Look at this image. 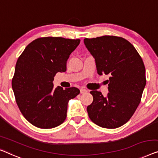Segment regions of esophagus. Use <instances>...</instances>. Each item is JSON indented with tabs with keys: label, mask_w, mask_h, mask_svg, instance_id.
I'll use <instances>...</instances> for the list:
<instances>
[{
	"label": "esophagus",
	"mask_w": 158,
	"mask_h": 158,
	"mask_svg": "<svg viewBox=\"0 0 158 158\" xmlns=\"http://www.w3.org/2000/svg\"><path fill=\"white\" fill-rule=\"evenodd\" d=\"M88 93V90H87L86 89H85V88L81 89V93H82V94H83V93Z\"/></svg>",
	"instance_id": "obj_1"
}]
</instances>
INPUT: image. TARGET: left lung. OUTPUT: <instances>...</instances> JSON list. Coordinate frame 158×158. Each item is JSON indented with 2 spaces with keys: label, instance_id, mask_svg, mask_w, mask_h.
I'll use <instances>...</instances> for the list:
<instances>
[{
  "label": "left lung",
  "instance_id": "1",
  "mask_svg": "<svg viewBox=\"0 0 158 158\" xmlns=\"http://www.w3.org/2000/svg\"><path fill=\"white\" fill-rule=\"evenodd\" d=\"M84 43L95 58L98 74L110 75L106 97L98 90L90 91L93 101L87 107L88 116L98 126L117 128L130 120L140 104L146 85L143 61L123 38H85Z\"/></svg>",
  "mask_w": 158,
  "mask_h": 158
}]
</instances>
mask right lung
I'll return each mask as SVG.
<instances>
[{"mask_svg": "<svg viewBox=\"0 0 158 158\" xmlns=\"http://www.w3.org/2000/svg\"><path fill=\"white\" fill-rule=\"evenodd\" d=\"M81 40L40 38L27 45L18 58L12 80L17 105L34 126L53 128L64 122L68 104L80 93L78 88L53 87L57 73L66 71L70 55Z\"/></svg>", "mask_w": 158, "mask_h": 158, "instance_id": "1", "label": "right lung"}]
</instances>
